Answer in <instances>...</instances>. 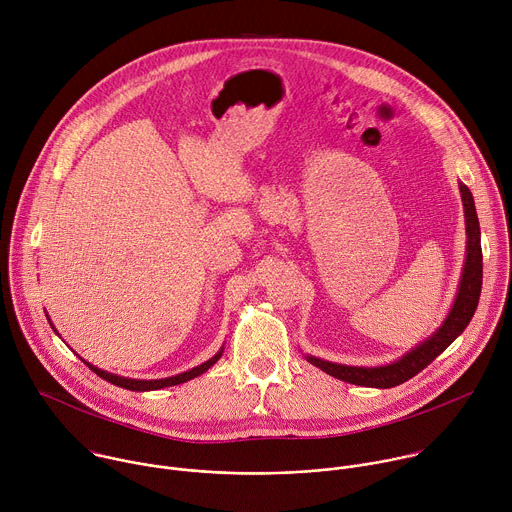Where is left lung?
<instances>
[{"label": "left lung", "mask_w": 512, "mask_h": 512, "mask_svg": "<svg viewBox=\"0 0 512 512\" xmlns=\"http://www.w3.org/2000/svg\"><path fill=\"white\" fill-rule=\"evenodd\" d=\"M460 196L464 204V218H466V261L462 267V277L458 285L456 300L442 322L431 336H427L423 342L415 344L409 352H405L399 360H393L389 364H381V367H350V364L330 362L312 354H306V360L320 371L328 373L334 379H340L350 385L360 387H375V389H389L397 387L417 373H421L427 364L440 356L470 324L482 289V247H480V223L474 206L472 192L466 184L458 182Z\"/></svg>", "instance_id": "8db88e82"}]
</instances>
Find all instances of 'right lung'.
Returning <instances> with one entry per match:
<instances>
[{
	"label": "right lung",
	"mask_w": 512,
	"mask_h": 512,
	"mask_svg": "<svg viewBox=\"0 0 512 512\" xmlns=\"http://www.w3.org/2000/svg\"><path fill=\"white\" fill-rule=\"evenodd\" d=\"M48 318V316H46ZM48 322H50V318H48ZM50 326H52V322H50ZM52 330L56 332V328L52 326ZM58 334V332H56ZM223 350H225V346L218 350L212 358H208L206 362H202V364H198V367H194V369H190V371H184V373H180V375H174V377H166V379H150V381H145V379H129V377H121V375H113V373H107V371H103V369H99V367H95V364H91V362H87L85 358H81L87 367L93 371V373H97L101 379H105L107 383H111V385H117V387H123V389H129V391H158V389H164V387H172V385H180V383H186V381H190V379H194V377H198V375H202V373H206L212 364L223 356Z\"/></svg>",
	"instance_id": "1"
}]
</instances>
